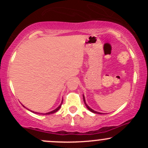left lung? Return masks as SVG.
Segmentation results:
<instances>
[{
	"label": "left lung",
	"mask_w": 148,
	"mask_h": 148,
	"mask_svg": "<svg viewBox=\"0 0 148 148\" xmlns=\"http://www.w3.org/2000/svg\"><path fill=\"white\" fill-rule=\"evenodd\" d=\"M83 97H84V103H85V105H86V106L87 107V108H88V110H89L90 111L92 112V113H97V114H103V113H99V112H97V111H94V110H93V109H92L91 108H90V106H88V105L87 103H86V100H85V97H84V95H83Z\"/></svg>",
	"instance_id": "8db88e82"
}]
</instances>
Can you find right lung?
Segmentation results:
<instances>
[{"mask_svg": "<svg viewBox=\"0 0 148 148\" xmlns=\"http://www.w3.org/2000/svg\"><path fill=\"white\" fill-rule=\"evenodd\" d=\"M62 102H61V103L60 105H59V106L58 107H57L56 108V109H54L53 111H50V112H48V113H37V112H35V111H32L33 112V113H39V114H42V115H49V114H52V113H56V112H57L58 111L59 109H60V108L61 107V106H62ZM25 107V106H24ZM27 109H28V108H27ZM28 110H29V109H28Z\"/></svg>", "mask_w": 148, "mask_h": 148, "instance_id": "right-lung-1", "label": "right lung"}]
</instances>
